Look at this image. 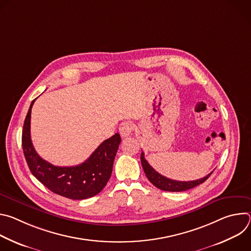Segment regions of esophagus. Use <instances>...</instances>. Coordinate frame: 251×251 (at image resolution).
<instances>
[{
	"mask_svg": "<svg viewBox=\"0 0 251 251\" xmlns=\"http://www.w3.org/2000/svg\"><path fill=\"white\" fill-rule=\"evenodd\" d=\"M134 130V124L132 122H129V121H126V122H123L120 124V127H119V132H120V135L125 138V137H128L132 134Z\"/></svg>",
	"mask_w": 251,
	"mask_h": 251,
	"instance_id": "obj_1",
	"label": "esophagus"
}]
</instances>
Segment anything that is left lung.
<instances>
[{"instance_id":"obj_1","label":"left lung","mask_w":251,"mask_h":251,"mask_svg":"<svg viewBox=\"0 0 251 251\" xmlns=\"http://www.w3.org/2000/svg\"><path fill=\"white\" fill-rule=\"evenodd\" d=\"M141 164H142L143 170H144V172L146 174V176L148 177V180L158 189H160L162 191H167V192H184V191L193 189V188L202 184L203 182H205L212 173L211 172L207 176L200 178V180L181 182V181L171 180V178L166 177V176H162L161 174H159L158 172H156L150 166V164L147 162V160L145 159L144 152H142V154H141Z\"/></svg>"}]
</instances>
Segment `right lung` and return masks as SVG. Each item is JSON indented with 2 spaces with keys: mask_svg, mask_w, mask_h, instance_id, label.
Listing matches in <instances>:
<instances>
[{
  "mask_svg": "<svg viewBox=\"0 0 251 251\" xmlns=\"http://www.w3.org/2000/svg\"><path fill=\"white\" fill-rule=\"evenodd\" d=\"M31 102L24 123L22 145L31 174L52 193L71 200H84L99 194L112 174L114 159L121 142L118 133L103 141L82 164L57 167L41 158L30 139Z\"/></svg>",
  "mask_w": 251,
  "mask_h": 251,
  "instance_id": "obj_1",
  "label": "right lung"
}]
</instances>
